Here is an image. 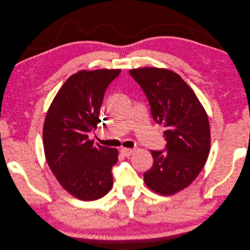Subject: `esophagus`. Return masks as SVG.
<instances>
[{"instance_id":"34e87169","label":"esophagus","mask_w":250,"mask_h":250,"mask_svg":"<svg viewBox=\"0 0 250 250\" xmlns=\"http://www.w3.org/2000/svg\"><path fill=\"white\" fill-rule=\"evenodd\" d=\"M120 151H121V153H122V154H124L125 157H130V156H131V154L134 152V149H132V148L122 147V148L120 149Z\"/></svg>"}]
</instances>
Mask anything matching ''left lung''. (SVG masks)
<instances>
[{
  "mask_svg": "<svg viewBox=\"0 0 250 250\" xmlns=\"http://www.w3.org/2000/svg\"><path fill=\"white\" fill-rule=\"evenodd\" d=\"M144 90L153 120L166 128L165 149L150 150L153 165L144 174L146 184L172 195L191 184L208 160L210 131L207 113L191 87L167 69L129 71Z\"/></svg>",
  "mask_w": 250,
  "mask_h": 250,
  "instance_id": "left-lung-1",
  "label": "left lung"
}]
</instances>
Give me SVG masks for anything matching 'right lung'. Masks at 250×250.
<instances>
[{
  "mask_svg": "<svg viewBox=\"0 0 250 250\" xmlns=\"http://www.w3.org/2000/svg\"><path fill=\"white\" fill-rule=\"evenodd\" d=\"M121 70L79 71L58 91L43 125L47 165L64 189L81 200H96L113 186L118 150L94 144L88 134L101 122L104 92Z\"/></svg>",
  "mask_w": 250,
  "mask_h": 250,
  "instance_id": "1",
  "label": "right lung"
}]
</instances>
